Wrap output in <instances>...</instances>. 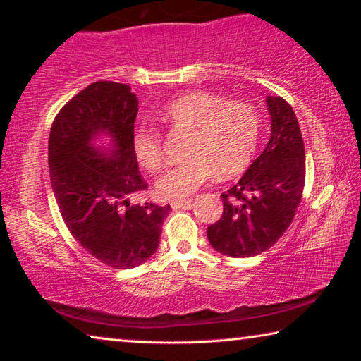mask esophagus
<instances>
[{
  "label": "esophagus",
  "mask_w": 361,
  "mask_h": 361,
  "mask_svg": "<svg viewBox=\"0 0 361 361\" xmlns=\"http://www.w3.org/2000/svg\"><path fill=\"white\" fill-rule=\"evenodd\" d=\"M191 199H186V200H172L170 205H172L173 210H178V209H186V207H191Z\"/></svg>",
  "instance_id": "obj_1"
}]
</instances>
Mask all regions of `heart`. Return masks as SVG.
<instances>
[{"label": "heart", "instance_id": "obj_1", "mask_svg": "<svg viewBox=\"0 0 361 361\" xmlns=\"http://www.w3.org/2000/svg\"><path fill=\"white\" fill-rule=\"evenodd\" d=\"M157 118L169 129L189 132L186 161L156 181V194L162 199L186 200L215 173L219 178L242 173L258 148L259 118L247 103L192 90L169 102ZM130 145L140 166L146 170L162 166V137L156 129L137 127Z\"/></svg>", "mask_w": 361, "mask_h": 361}]
</instances>
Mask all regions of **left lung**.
<instances>
[{"mask_svg": "<svg viewBox=\"0 0 361 361\" xmlns=\"http://www.w3.org/2000/svg\"><path fill=\"white\" fill-rule=\"evenodd\" d=\"M271 138L242 178L221 194L223 216L207 228L216 252L250 258L285 234L301 202L305 152L296 114L282 97H266Z\"/></svg>", "mask_w": 361, "mask_h": 361, "instance_id": "obj_1", "label": "left lung"}]
</instances>
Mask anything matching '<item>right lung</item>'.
Segmentation results:
<instances>
[{
    "mask_svg": "<svg viewBox=\"0 0 361 361\" xmlns=\"http://www.w3.org/2000/svg\"><path fill=\"white\" fill-rule=\"evenodd\" d=\"M137 95L127 84L99 81L60 109L49 135V173L60 215L79 245L114 269L156 253L170 205L130 199L148 185L132 151ZM106 137V144H99Z\"/></svg>",
    "mask_w": 361,
    "mask_h": 361,
    "instance_id": "1",
    "label": "right lung"
}]
</instances>
